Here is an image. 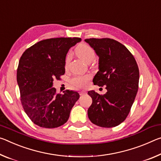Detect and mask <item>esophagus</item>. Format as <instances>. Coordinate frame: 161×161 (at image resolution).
I'll use <instances>...</instances> for the list:
<instances>
[{"label": "esophagus", "mask_w": 161, "mask_h": 161, "mask_svg": "<svg viewBox=\"0 0 161 161\" xmlns=\"http://www.w3.org/2000/svg\"><path fill=\"white\" fill-rule=\"evenodd\" d=\"M86 92L85 91H81L80 92V96H83V95L86 94Z\"/></svg>", "instance_id": "34e87169"}]
</instances>
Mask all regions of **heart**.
<instances>
[{"label": "heart", "mask_w": 161, "mask_h": 161, "mask_svg": "<svg viewBox=\"0 0 161 161\" xmlns=\"http://www.w3.org/2000/svg\"><path fill=\"white\" fill-rule=\"evenodd\" d=\"M75 52L77 56L86 61L87 63H91L96 58V53L91 46L86 43L79 44L75 49ZM70 60V55L68 54L65 58V65H68ZM90 80V75H75L70 79V82L73 86L78 88L85 87Z\"/></svg>", "instance_id": "b5f03b06"}]
</instances>
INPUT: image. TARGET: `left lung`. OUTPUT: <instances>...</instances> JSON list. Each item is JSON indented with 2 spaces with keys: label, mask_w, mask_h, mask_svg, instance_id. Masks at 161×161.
Masks as SVG:
<instances>
[{
  "label": "left lung",
  "mask_w": 161,
  "mask_h": 161,
  "mask_svg": "<svg viewBox=\"0 0 161 161\" xmlns=\"http://www.w3.org/2000/svg\"><path fill=\"white\" fill-rule=\"evenodd\" d=\"M85 41L99 56L94 85L105 86L107 90L104 95L88 92L93 100L88 110V118L100 127H115L125 120L135 101L139 83L138 64L128 49L117 41L104 38Z\"/></svg>",
  "instance_id": "1"
}]
</instances>
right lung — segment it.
Wrapping results in <instances>:
<instances>
[{"mask_svg": "<svg viewBox=\"0 0 161 161\" xmlns=\"http://www.w3.org/2000/svg\"><path fill=\"white\" fill-rule=\"evenodd\" d=\"M80 38H55L38 42L21 56L17 82L24 111L36 125L53 128L67 122L78 101V92L65 90L57 93L53 79L65 73V56Z\"/></svg>", "mask_w": 161, "mask_h": 161, "instance_id": "add662e5", "label": "right lung"}]
</instances>
